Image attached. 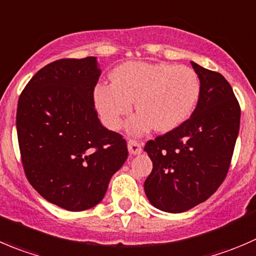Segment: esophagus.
Listing matches in <instances>:
<instances>
[{
    "mask_svg": "<svg viewBox=\"0 0 256 256\" xmlns=\"http://www.w3.org/2000/svg\"><path fill=\"white\" fill-rule=\"evenodd\" d=\"M128 148L130 154H132V155H138V154L142 152V144L138 140L130 138V140L128 141Z\"/></svg>",
    "mask_w": 256,
    "mask_h": 256,
    "instance_id": "obj_1",
    "label": "esophagus"
}]
</instances>
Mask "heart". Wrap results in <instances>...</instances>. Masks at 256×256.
<instances>
[{
	"instance_id": "obj_1",
	"label": "heart",
	"mask_w": 256,
	"mask_h": 256,
	"mask_svg": "<svg viewBox=\"0 0 256 256\" xmlns=\"http://www.w3.org/2000/svg\"><path fill=\"white\" fill-rule=\"evenodd\" d=\"M111 80L94 90L96 108L111 128H118L135 101L138 114L130 120L128 130L136 135L152 126L158 131L178 128L200 96L196 72L168 62H126L112 71Z\"/></svg>"
}]
</instances>
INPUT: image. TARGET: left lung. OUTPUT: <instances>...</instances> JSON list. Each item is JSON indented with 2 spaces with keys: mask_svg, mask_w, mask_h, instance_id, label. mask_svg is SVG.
Segmentation results:
<instances>
[{
  "mask_svg": "<svg viewBox=\"0 0 256 256\" xmlns=\"http://www.w3.org/2000/svg\"><path fill=\"white\" fill-rule=\"evenodd\" d=\"M200 96L190 118L148 140L152 171L144 184L148 202L184 212L209 199L225 180L240 128V105L222 74L191 62Z\"/></svg>",
  "mask_w": 256,
  "mask_h": 256,
  "instance_id": "obj_1",
  "label": "left lung"
}]
</instances>
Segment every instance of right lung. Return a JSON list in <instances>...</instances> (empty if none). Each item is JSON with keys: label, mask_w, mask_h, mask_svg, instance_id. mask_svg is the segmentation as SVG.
I'll return each instance as SVG.
<instances>
[{"label": "right lung", "mask_w": 256, "mask_h": 256, "mask_svg": "<svg viewBox=\"0 0 256 256\" xmlns=\"http://www.w3.org/2000/svg\"><path fill=\"white\" fill-rule=\"evenodd\" d=\"M98 78L96 57L57 60L37 71L17 105L24 175L42 198L70 212L98 204L128 155L122 135L98 118Z\"/></svg>", "instance_id": "add662e5"}]
</instances>
